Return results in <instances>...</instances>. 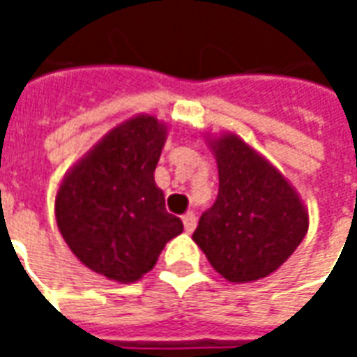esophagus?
Wrapping results in <instances>:
<instances>
[{"label":"esophagus","instance_id":"obj_1","mask_svg":"<svg viewBox=\"0 0 357 357\" xmlns=\"http://www.w3.org/2000/svg\"><path fill=\"white\" fill-rule=\"evenodd\" d=\"M183 227H185L187 233H191L197 227V218H195L193 212H187L183 214Z\"/></svg>","mask_w":357,"mask_h":357}]
</instances>
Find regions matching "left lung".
<instances>
[{"label":"left lung","mask_w":357,"mask_h":357,"mask_svg":"<svg viewBox=\"0 0 357 357\" xmlns=\"http://www.w3.org/2000/svg\"><path fill=\"white\" fill-rule=\"evenodd\" d=\"M220 191L193 241L231 283H250L283 266L307 233V208L281 172L237 133L206 137Z\"/></svg>","instance_id":"1"}]
</instances>
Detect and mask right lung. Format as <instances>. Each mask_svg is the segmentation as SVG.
<instances>
[{
    "label": "right lung",
    "instance_id": "1",
    "mask_svg": "<svg viewBox=\"0 0 357 357\" xmlns=\"http://www.w3.org/2000/svg\"><path fill=\"white\" fill-rule=\"evenodd\" d=\"M168 126L137 114L95 143L59 185L55 218L73 255L99 275L135 283L183 231L166 212L155 168Z\"/></svg>",
    "mask_w": 357,
    "mask_h": 357
}]
</instances>
